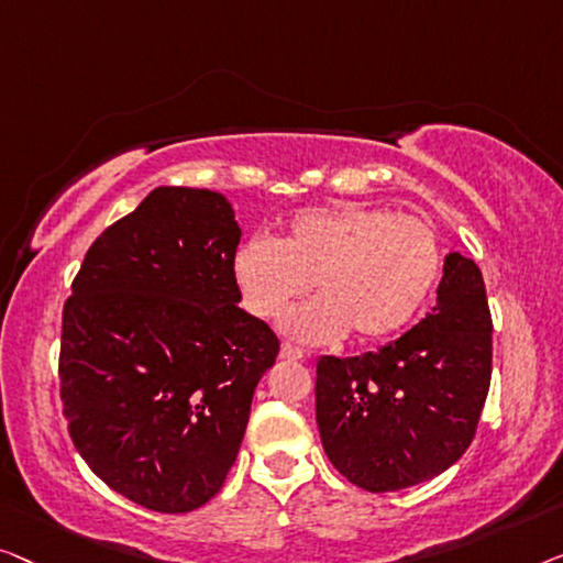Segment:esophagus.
<instances>
[{
  "label": "esophagus",
  "instance_id": "obj_1",
  "mask_svg": "<svg viewBox=\"0 0 563 563\" xmlns=\"http://www.w3.org/2000/svg\"><path fill=\"white\" fill-rule=\"evenodd\" d=\"M280 360H306V352L300 350V346L283 344L280 346Z\"/></svg>",
  "mask_w": 563,
  "mask_h": 563
}]
</instances>
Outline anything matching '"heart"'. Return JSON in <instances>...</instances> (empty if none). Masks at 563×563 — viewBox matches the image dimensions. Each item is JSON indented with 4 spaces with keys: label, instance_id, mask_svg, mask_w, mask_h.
Here are the masks:
<instances>
[{
    "label": "heart",
    "instance_id": "b5f03b06",
    "mask_svg": "<svg viewBox=\"0 0 563 563\" xmlns=\"http://www.w3.org/2000/svg\"><path fill=\"white\" fill-rule=\"evenodd\" d=\"M443 265L429 221L364 203L313 206L292 213L280 240L252 236L236 250L232 271L242 303L275 319L308 288L311 303L283 319L300 342H357L393 336L421 311Z\"/></svg>",
    "mask_w": 563,
    "mask_h": 563
}]
</instances>
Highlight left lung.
<instances>
[{
    "label": "left lung",
    "mask_w": 563,
    "mask_h": 563,
    "mask_svg": "<svg viewBox=\"0 0 563 563\" xmlns=\"http://www.w3.org/2000/svg\"><path fill=\"white\" fill-rule=\"evenodd\" d=\"M437 306L383 350L316 364V423L331 464L367 493L446 472L470 449L493 377V316L479 267L443 260Z\"/></svg>",
    "instance_id": "left-lung-1"
}]
</instances>
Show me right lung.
I'll use <instances>...</instances> for the list:
<instances>
[{
	"label": "right lung",
	"mask_w": 563,
	"mask_h": 563,
	"mask_svg": "<svg viewBox=\"0 0 563 563\" xmlns=\"http://www.w3.org/2000/svg\"><path fill=\"white\" fill-rule=\"evenodd\" d=\"M221 194L161 186L97 236L63 306L60 400L84 462L126 500L191 512L224 485L280 342L242 311Z\"/></svg>",
	"instance_id": "1"
}]
</instances>
